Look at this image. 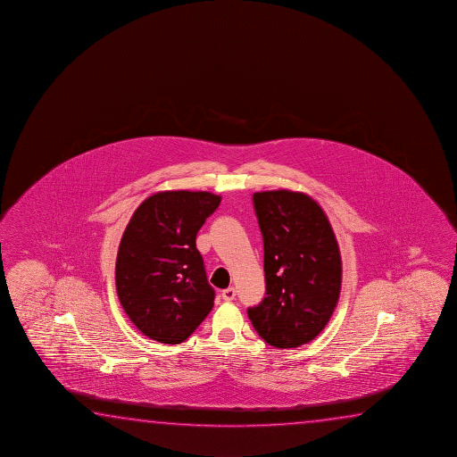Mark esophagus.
<instances>
[{
	"label": "esophagus",
	"instance_id": "34e87169",
	"mask_svg": "<svg viewBox=\"0 0 457 457\" xmlns=\"http://www.w3.org/2000/svg\"><path fill=\"white\" fill-rule=\"evenodd\" d=\"M221 298H223L225 302H232V300L236 298V289H234V287H228L225 291H221Z\"/></svg>",
	"mask_w": 457,
	"mask_h": 457
}]
</instances>
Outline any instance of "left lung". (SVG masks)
I'll return each instance as SVG.
<instances>
[{"label": "left lung", "instance_id": "1", "mask_svg": "<svg viewBox=\"0 0 457 457\" xmlns=\"http://www.w3.org/2000/svg\"><path fill=\"white\" fill-rule=\"evenodd\" d=\"M264 238L265 297L248 308L267 345H306L328 324L341 291V254L322 207L308 195L271 190L253 195Z\"/></svg>", "mask_w": 457, "mask_h": 457}]
</instances>
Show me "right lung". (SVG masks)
<instances>
[{
    "instance_id": "add662e5",
    "label": "right lung",
    "mask_w": 457,
    "mask_h": 457,
    "mask_svg": "<svg viewBox=\"0 0 457 457\" xmlns=\"http://www.w3.org/2000/svg\"><path fill=\"white\" fill-rule=\"evenodd\" d=\"M211 192H159L135 211L120 238L116 291L129 319L163 345L186 341L213 308L196 234L217 211Z\"/></svg>"
}]
</instances>
